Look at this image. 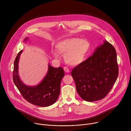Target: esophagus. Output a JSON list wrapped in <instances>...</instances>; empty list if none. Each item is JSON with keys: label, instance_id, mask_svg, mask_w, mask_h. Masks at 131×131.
<instances>
[{"label": "esophagus", "instance_id": "esophagus-1", "mask_svg": "<svg viewBox=\"0 0 131 131\" xmlns=\"http://www.w3.org/2000/svg\"><path fill=\"white\" fill-rule=\"evenodd\" d=\"M64 70L66 72H69V69L67 67H64Z\"/></svg>", "mask_w": 131, "mask_h": 131}]
</instances>
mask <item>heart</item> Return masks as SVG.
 Here are the masks:
<instances>
[{
  "mask_svg": "<svg viewBox=\"0 0 131 131\" xmlns=\"http://www.w3.org/2000/svg\"><path fill=\"white\" fill-rule=\"evenodd\" d=\"M89 48L90 44L86 40L76 37L62 40L56 46L57 51L61 54H65L66 62L70 65H77L83 62ZM53 53L55 57L58 56L56 52Z\"/></svg>",
  "mask_w": 131,
  "mask_h": 131,
  "instance_id": "1",
  "label": "heart"
}]
</instances>
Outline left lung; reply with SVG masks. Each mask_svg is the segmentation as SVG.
Wrapping results in <instances>:
<instances>
[{
    "mask_svg": "<svg viewBox=\"0 0 131 131\" xmlns=\"http://www.w3.org/2000/svg\"><path fill=\"white\" fill-rule=\"evenodd\" d=\"M104 42L93 55L74 67L71 72L78 94L87 102L105 97L118 76L116 51L109 42Z\"/></svg>",
    "mask_w": 131,
    "mask_h": 131,
    "instance_id": "8db88e82",
    "label": "left lung"
}]
</instances>
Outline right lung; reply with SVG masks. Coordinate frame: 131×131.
I'll return each instance as SVG.
<instances>
[{
  "instance_id": "right-lung-1",
  "label": "right lung",
  "mask_w": 131,
  "mask_h": 131,
  "mask_svg": "<svg viewBox=\"0 0 131 131\" xmlns=\"http://www.w3.org/2000/svg\"><path fill=\"white\" fill-rule=\"evenodd\" d=\"M22 52L21 50L18 53L14 62L13 80L15 85L23 98L30 104L40 107L53 105L60 93L61 82L65 75L63 68H54L49 65L48 72L42 82L35 86H28L21 82L18 75V63Z\"/></svg>"
}]
</instances>
